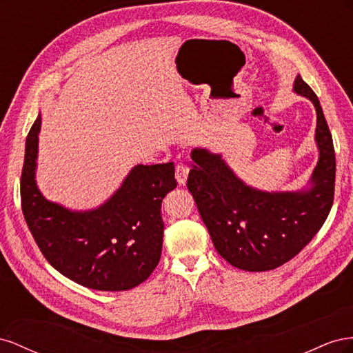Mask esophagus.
I'll return each instance as SVG.
<instances>
[{
	"label": "esophagus",
	"instance_id": "obj_1",
	"mask_svg": "<svg viewBox=\"0 0 353 353\" xmlns=\"http://www.w3.org/2000/svg\"><path fill=\"white\" fill-rule=\"evenodd\" d=\"M188 173H189V168L185 164H177L176 165V180H177L179 185L186 183Z\"/></svg>",
	"mask_w": 353,
	"mask_h": 353
}]
</instances>
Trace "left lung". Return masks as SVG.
I'll return each instance as SVG.
<instances>
[{
	"label": "left lung",
	"mask_w": 353,
	"mask_h": 353,
	"mask_svg": "<svg viewBox=\"0 0 353 353\" xmlns=\"http://www.w3.org/2000/svg\"><path fill=\"white\" fill-rule=\"evenodd\" d=\"M294 92L316 109L319 159L310 189L263 192L247 186L220 155L194 149L188 189L208 229L217 253L232 266L263 272L297 256L324 225L334 201L336 155L328 124L314 93L300 75Z\"/></svg>",
	"instance_id": "8db88e82"
}]
</instances>
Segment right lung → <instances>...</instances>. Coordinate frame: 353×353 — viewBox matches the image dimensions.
Wrapping results in <instances>:
<instances>
[{
	"instance_id": "obj_1",
	"label": "right lung",
	"mask_w": 353,
	"mask_h": 353,
	"mask_svg": "<svg viewBox=\"0 0 353 353\" xmlns=\"http://www.w3.org/2000/svg\"><path fill=\"white\" fill-rule=\"evenodd\" d=\"M39 127L38 115L26 137L20 198L43 256L60 274L87 288L124 291L142 284L161 259V203L177 186L174 164H139L103 205L70 211L50 203L37 188Z\"/></svg>"
}]
</instances>
